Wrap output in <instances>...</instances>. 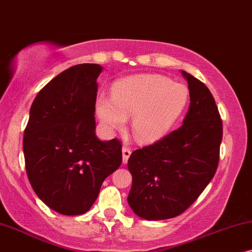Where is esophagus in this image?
I'll use <instances>...</instances> for the list:
<instances>
[{
	"mask_svg": "<svg viewBox=\"0 0 252 252\" xmlns=\"http://www.w3.org/2000/svg\"><path fill=\"white\" fill-rule=\"evenodd\" d=\"M130 154H131V151H130L129 147H126V146H123V147H122V157H123V163H126V162H128V159H129Z\"/></svg>",
	"mask_w": 252,
	"mask_h": 252,
	"instance_id": "esophagus-1",
	"label": "esophagus"
}]
</instances>
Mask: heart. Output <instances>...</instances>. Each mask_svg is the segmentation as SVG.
<instances>
[{
  "instance_id": "obj_1",
  "label": "heart",
  "mask_w": 252,
  "mask_h": 252,
  "mask_svg": "<svg viewBox=\"0 0 252 252\" xmlns=\"http://www.w3.org/2000/svg\"><path fill=\"white\" fill-rule=\"evenodd\" d=\"M189 91L159 75H137L121 79L113 86V99L99 96L95 112L108 130H120L132 116L137 140L151 143L162 137L182 115Z\"/></svg>"
}]
</instances>
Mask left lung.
I'll return each mask as SVG.
<instances>
[{
  "label": "left lung",
  "mask_w": 252,
  "mask_h": 252,
  "mask_svg": "<svg viewBox=\"0 0 252 252\" xmlns=\"http://www.w3.org/2000/svg\"><path fill=\"white\" fill-rule=\"evenodd\" d=\"M190 106L183 124L152 145L133 151L128 160L132 186L128 203L146 220L183 213L213 179L219 163L222 121L205 84L182 71Z\"/></svg>",
  "instance_id": "left-lung-1"
}]
</instances>
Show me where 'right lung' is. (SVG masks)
Returning <instances> with one entry per match:
<instances>
[{
  "label": "right lung",
  "mask_w": 252,
  "mask_h": 252,
  "mask_svg": "<svg viewBox=\"0 0 252 252\" xmlns=\"http://www.w3.org/2000/svg\"><path fill=\"white\" fill-rule=\"evenodd\" d=\"M102 71L84 63L40 90L30 109L23 150L26 174L49 209L79 216L91 209L107 176L122 163L120 140L95 135V101Z\"/></svg>",
  "instance_id": "right-lung-1"
}]
</instances>
